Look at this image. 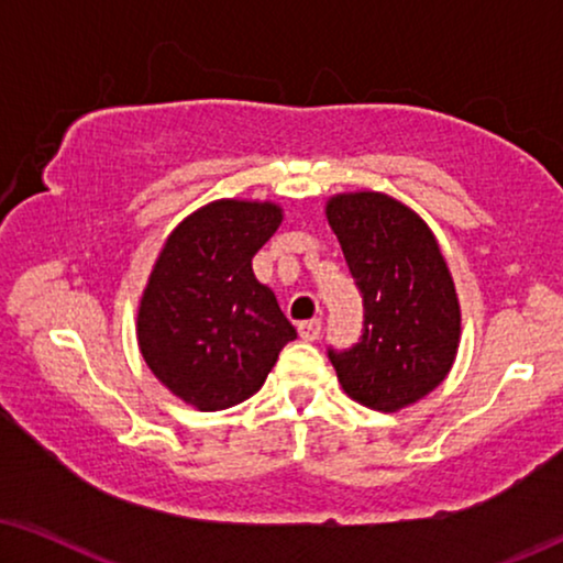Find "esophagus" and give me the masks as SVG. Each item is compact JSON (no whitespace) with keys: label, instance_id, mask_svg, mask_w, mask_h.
<instances>
[{"label":"esophagus","instance_id":"34e87169","mask_svg":"<svg viewBox=\"0 0 563 563\" xmlns=\"http://www.w3.org/2000/svg\"><path fill=\"white\" fill-rule=\"evenodd\" d=\"M297 330H299V338H302V341H318L322 322L320 320H305V322H299Z\"/></svg>","mask_w":563,"mask_h":563}]
</instances>
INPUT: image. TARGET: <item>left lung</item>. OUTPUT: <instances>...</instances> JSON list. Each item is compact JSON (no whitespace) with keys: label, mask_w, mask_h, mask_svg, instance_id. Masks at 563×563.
<instances>
[{"label":"left lung","mask_w":563,"mask_h":563,"mask_svg":"<svg viewBox=\"0 0 563 563\" xmlns=\"http://www.w3.org/2000/svg\"><path fill=\"white\" fill-rule=\"evenodd\" d=\"M328 222L364 297V330L351 349H328L345 395L397 412L451 372L461 307L426 220L382 191L328 199Z\"/></svg>","instance_id":"left-lung-1"}]
</instances>
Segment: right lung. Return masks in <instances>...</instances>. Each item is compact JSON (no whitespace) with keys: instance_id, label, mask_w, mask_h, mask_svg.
<instances>
[{"instance_id":"add662e5","label":"right lung","mask_w":563,"mask_h":563,"mask_svg":"<svg viewBox=\"0 0 563 563\" xmlns=\"http://www.w3.org/2000/svg\"><path fill=\"white\" fill-rule=\"evenodd\" d=\"M282 225L274 202L218 199L166 238L137 307V345L164 387L202 412L256 395L297 330L251 261Z\"/></svg>"}]
</instances>
